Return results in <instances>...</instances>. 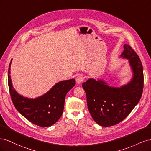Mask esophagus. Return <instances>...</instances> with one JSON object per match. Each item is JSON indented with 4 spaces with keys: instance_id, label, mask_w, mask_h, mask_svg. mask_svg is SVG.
Listing matches in <instances>:
<instances>
[{
    "instance_id": "34e87169",
    "label": "esophagus",
    "mask_w": 151,
    "mask_h": 151,
    "mask_svg": "<svg viewBox=\"0 0 151 151\" xmlns=\"http://www.w3.org/2000/svg\"><path fill=\"white\" fill-rule=\"evenodd\" d=\"M84 77L83 76L79 75V76H78L76 77V83L77 84H80V83H81L82 82L84 81Z\"/></svg>"
}]
</instances>
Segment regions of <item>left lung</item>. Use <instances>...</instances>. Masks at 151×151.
Here are the masks:
<instances>
[{
    "label": "left lung",
    "instance_id": "obj_1",
    "mask_svg": "<svg viewBox=\"0 0 151 151\" xmlns=\"http://www.w3.org/2000/svg\"><path fill=\"white\" fill-rule=\"evenodd\" d=\"M123 48L121 56L129 59L134 72L129 84L115 88L109 87L102 81L89 79L82 85L91 116L103 127L115 125L124 120L142 94L144 74L140 59L129 45H125Z\"/></svg>",
    "mask_w": 151,
    "mask_h": 151
}]
</instances>
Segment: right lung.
Listing matches in <instances>:
<instances>
[{
    "instance_id": "1",
    "label": "right lung",
    "mask_w": 151,
    "mask_h": 151,
    "mask_svg": "<svg viewBox=\"0 0 151 151\" xmlns=\"http://www.w3.org/2000/svg\"><path fill=\"white\" fill-rule=\"evenodd\" d=\"M11 64V62L8 70V86L12 101L17 110L27 120L38 126L47 127L55 123L62 115L65 96L75 86V79L59 82L40 98H26L18 94L12 88Z\"/></svg>"
}]
</instances>
